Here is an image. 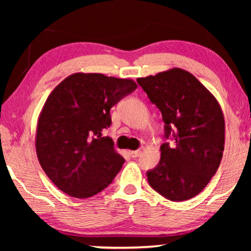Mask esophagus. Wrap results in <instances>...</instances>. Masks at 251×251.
I'll list each match as a JSON object with an SVG mask.
<instances>
[{"instance_id": "34e87169", "label": "esophagus", "mask_w": 251, "mask_h": 251, "mask_svg": "<svg viewBox=\"0 0 251 251\" xmlns=\"http://www.w3.org/2000/svg\"><path fill=\"white\" fill-rule=\"evenodd\" d=\"M140 150H137V151H129V154L131 155V157H138L140 155Z\"/></svg>"}]
</instances>
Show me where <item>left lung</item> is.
<instances>
[{
	"mask_svg": "<svg viewBox=\"0 0 251 251\" xmlns=\"http://www.w3.org/2000/svg\"><path fill=\"white\" fill-rule=\"evenodd\" d=\"M137 82L162 113L166 137L161 159L147 171L151 186L171 201L194 198L217 171L224 152L225 121L215 96L190 72L174 67Z\"/></svg>",
	"mask_w": 251,
	"mask_h": 251,
	"instance_id": "8db88e82",
	"label": "left lung"
}]
</instances>
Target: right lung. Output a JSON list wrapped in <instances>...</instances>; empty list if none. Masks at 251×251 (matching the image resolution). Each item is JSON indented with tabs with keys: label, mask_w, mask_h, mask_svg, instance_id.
Here are the masks:
<instances>
[{
	"label": "right lung",
	"mask_w": 251,
	"mask_h": 251,
	"mask_svg": "<svg viewBox=\"0 0 251 251\" xmlns=\"http://www.w3.org/2000/svg\"><path fill=\"white\" fill-rule=\"evenodd\" d=\"M137 88L131 78L74 73L51 91L37 119L35 149L51 181L67 195L87 199L112 183L125 159L102 130L111 108Z\"/></svg>",
	"instance_id": "obj_1"
}]
</instances>
